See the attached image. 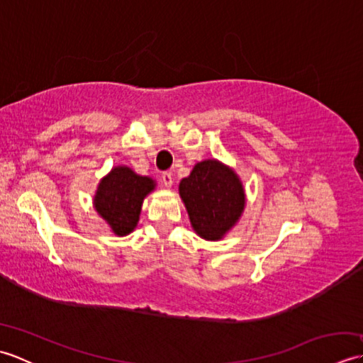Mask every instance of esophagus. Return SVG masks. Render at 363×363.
Wrapping results in <instances>:
<instances>
[{
    "label": "esophagus",
    "instance_id": "34e87169",
    "mask_svg": "<svg viewBox=\"0 0 363 363\" xmlns=\"http://www.w3.org/2000/svg\"><path fill=\"white\" fill-rule=\"evenodd\" d=\"M160 179H162V184H164L165 187H172L173 186V176H172V173L164 172V173H162V176H160Z\"/></svg>",
    "mask_w": 363,
    "mask_h": 363
}]
</instances>
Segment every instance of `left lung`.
I'll use <instances>...</instances> for the list:
<instances>
[{
	"instance_id": "obj_1",
	"label": "left lung",
	"mask_w": 363,
	"mask_h": 363,
	"mask_svg": "<svg viewBox=\"0 0 363 363\" xmlns=\"http://www.w3.org/2000/svg\"><path fill=\"white\" fill-rule=\"evenodd\" d=\"M190 223L206 240H220L240 218L245 207L242 182L218 160H203L179 184Z\"/></svg>"
}]
</instances>
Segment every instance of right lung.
Segmentation results:
<instances>
[{"label":"right lung","instance_id":"1","mask_svg":"<svg viewBox=\"0 0 363 363\" xmlns=\"http://www.w3.org/2000/svg\"><path fill=\"white\" fill-rule=\"evenodd\" d=\"M151 177L135 174L128 167H117L101 181L95 195V209L120 237L133 233L140 215L143 198L154 189Z\"/></svg>","mask_w":363,"mask_h":363}]
</instances>
